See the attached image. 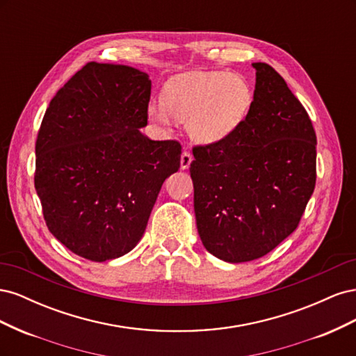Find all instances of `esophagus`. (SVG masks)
Here are the masks:
<instances>
[{
    "mask_svg": "<svg viewBox=\"0 0 356 356\" xmlns=\"http://www.w3.org/2000/svg\"><path fill=\"white\" fill-rule=\"evenodd\" d=\"M191 160H193L191 153L187 152V149H184V152H182V154H181V169H188Z\"/></svg>",
    "mask_w": 356,
    "mask_h": 356,
    "instance_id": "obj_1",
    "label": "esophagus"
}]
</instances>
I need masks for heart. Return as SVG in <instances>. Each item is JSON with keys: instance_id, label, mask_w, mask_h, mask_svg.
<instances>
[{"instance_id": "heart-1", "label": "heart", "mask_w": 356, "mask_h": 356, "mask_svg": "<svg viewBox=\"0 0 356 356\" xmlns=\"http://www.w3.org/2000/svg\"><path fill=\"white\" fill-rule=\"evenodd\" d=\"M252 92L239 75L202 72L177 79L166 84L161 105L149 106L153 120L166 124L169 115L188 123L190 135L209 144L227 136L246 115Z\"/></svg>"}]
</instances>
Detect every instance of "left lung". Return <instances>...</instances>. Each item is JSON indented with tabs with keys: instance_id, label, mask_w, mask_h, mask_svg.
<instances>
[{
	"instance_id": "1",
	"label": "left lung",
	"mask_w": 356,
	"mask_h": 356,
	"mask_svg": "<svg viewBox=\"0 0 356 356\" xmlns=\"http://www.w3.org/2000/svg\"><path fill=\"white\" fill-rule=\"evenodd\" d=\"M243 120L220 141L193 147L190 175L203 246L229 263L252 261L293 233L316 182V134L270 65L252 63Z\"/></svg>"
}]
</instances>
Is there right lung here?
Segmentation results:
<instances>
[{"label": "right lung", "mask_w": 356, "mask_h": 356, "mask_svg": "<svg viewBox=\"0 0 356 356\" xmlns=\"http://www.w3.org/2000/svg\"><path fill=\"white\" fill-rule=\"evenodd\" d=\"M152 80L124 65L89 62L49 104L35 143L34 184L50 233L70 251L106 261L141 241L181 144L153 141Z\"/></svg>", "instance_id": "add662e5"}]
</instances>
